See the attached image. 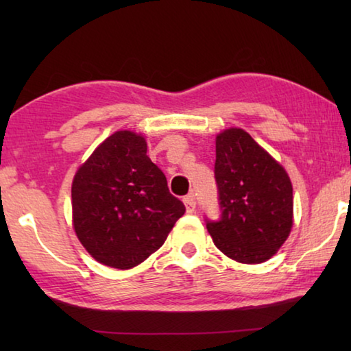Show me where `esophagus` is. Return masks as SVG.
I'll return each mask as SVG.
<instances>
[{
	"label": "esophagus",
	"instance_id": "34e87169",
	"mask_svg": "<svg viewBox=\"0 0 351 351\" xmlns=\"http://www.w3.org/2000/svg\"><path fill=\"white\" fill-rule=\"evenodd\" d=\"M182 201H184V206H186V212L187 213H193L195 212V198H193V195H187V197L184 198Z\"/></svg>",
	"mask_w": 351,
	"mask_h": 351
}]
</instances>
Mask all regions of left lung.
I'll use <instances>...</instances> for the list:
<instances>
[{"label": "left lung", "instance_id": "obj_1", "mask_svg": "<svg viewBox=\"0 0 351 351\" xmlns=\"http://www.w3.org/2000/svg\"><path fill=\"white\" fill-rule=\"evenodd\" d=\"M215 144L223 217L207 223V230L229 258L263 263L277 254L293 229V184L283 165L245 130H223Z\"/></svg>", "mask_w": 351, "mask_h": 351}]
</instances>
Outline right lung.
<instances>
[{
  "label": "right lung",
  "instance_id": "1",
  "mask_svg": "<svg viewBox=\"0 0 351 351\" xmlns=\"http://www.w3.org/2000/svg\"><path fill=\"white\" fill-rule=\"evenodd\" d=\"M73 228L91 257L116 269L141 265L167 240L186 207L147 156L142 133L119 130L77 169Z\"/></svg>",
  "mask_w": 351,
  "mask_h": 351
}]
</instances>
